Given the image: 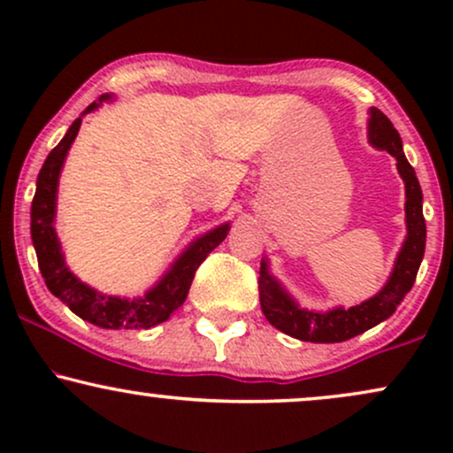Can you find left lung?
Listing matches in <instances>:
<instances>
[{
    "label": "left lung",
    "mask_w": 453,
    "mask_h": 453,
    "mask_svg": "<svg viewBox=\"0 0 453 453\" xmlns=\"http://www.w3.org/2000/svg\"><path fill=\"white\" fill-rule=\"evenodd\" d=\"M368 142L379 150H388L396 159L400 179L404 183V221L407 236L400 247L396 262L389 273L388 283L372 298L349 306H334L330 311H313L300 306L280 280L270 273L268 257L262 259L259 268V304L264 315L277 330L309 342H342L349 341L362 332L371 330L396 311L404 296L413 288L419 264L426 249V221L422 212V187H419L415 170L404 157L403 140L394 129L392 121L379 108H368Z\"/></svg>",
    "instance_id": "8db88e82"
}]
</instances>
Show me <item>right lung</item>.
<instances>
[{
	"mask_svg": "<svg viewBox=\"0 0 453 453\" xmlns=\"http://www.w3.org/2000/svg\"><path fill=\"white\" fill-rule=\"evenodd\" d=\"M111 100L112 96L106 93L91 106H87V111L72 123L61 142L50 150L42 164L38 180H35L34 202H31V242H34L46 288L57 298L64 300L72 313L93 326L106 327V330H149V327L168 319L185 303L197 266L204 262L212 249L226 241L230 223H221L215 230H209L187 244L185 251L174 259L173 266L165 270L164 277L147 294L138 296V298L97 292L91 285L82 283L67 268L64 249H61L59 236L55 230L59 176L64 170L67 150H70L78 129H81L82 117L97 111L104 102Z\"/></svg>",
	"mask_w": 453,
	"mask_h": 453,
	"instance_id": "right-lung-1",
	"label": "right lung"
}]
</instances>
